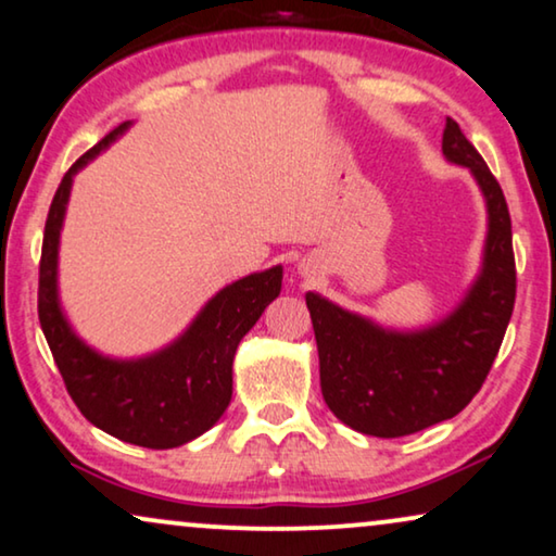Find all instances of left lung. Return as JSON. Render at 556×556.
<instances>
[{
  "label": "left lung",
  "instance_id": "8db88e82",
  "mask_svg": "<svg viewBox=\"0 0 556 556\" xmlns=\"http://www.w3.org/2000/svg\"><path fill=\"white\" fill-rule=\"evenodd\" d=\"M442 154L470 169L488 211L483 264L460 305L427 328L391 330L317 292L305 294L325 404L371 438H404L460 414L483 387L514 313L516 264L501 185L453 118L442 131Z\"/></svg>",
  "mask_w": 556,
  "mask_h": 556
}]
</instances>
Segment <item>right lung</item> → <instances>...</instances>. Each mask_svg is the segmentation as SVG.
Wrapping results in <instances>:
<instances>
[{
  "mask_svg": "<svg viewBox=\"0 0 556 556\" xmlns=\"http://www.w3.org/2000/svg\"><path fill=\"white\" fill-rule=\"evenodd\" d=\"M131 127L118 124L76 160L58 185L42 236L37 315L65 389L80 414L111 438L150 450L201 438L233 394V355L241 338L282 290V266L254 271L213 294L180 338L142 358H111L76 336L58 294V249L73 177Z\"/></svg>",
  "mask_w": 556,
  "mask_h": 556,
  "instance_id": "right-lung-1",
  "label": "right lung"
}]
</instances>
